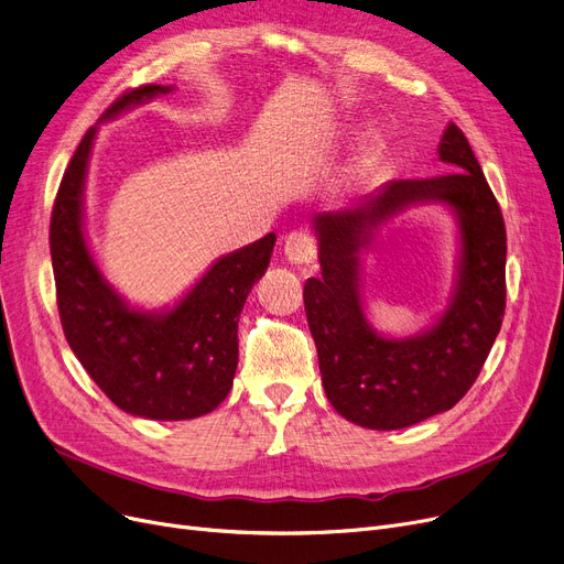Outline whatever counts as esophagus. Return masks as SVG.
<instances>
[{
    "mask_svg": "<svg viewBox=\"0 0 564 564\" xmlns=\"http://www.w3.org/2000/svg\"><path fill=\"white\" fill-rule=\"evenodd\" d=\"M285 258L292 264H315L317 262V242L306 230H292L283 240Z\"/></svg>",
    "mask_w": 564,
    "mask_h": 564,
    "instance_id": "obj_1",
    "label": "esophagus"
}]
</instances>
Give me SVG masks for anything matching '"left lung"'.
Wrapping results in <instances>:
<instances>
[{
  "mask_svg": "<svg viewBox=\"0 0 564 564\" xmlns=\"http://www.w3.org/2000/svg\"><path fill=\"white\" fill-rule=\"evenodd\" d=\"M451 171L389 181L359 205L315 221L322 276L304 285L324 393L343 419L400 430L453 409L478 379L506 315L508 235L500 205L464 132L451 123L438 145ZM427 199L460 217L463 272L452 308L423 337L389 341L365 322L358 251L369 228Z\"/></svg>",
  "mask_w": 564,
  "mask_h": 564,
  "instance_id": "left-lung-1",
  "label": "left lung"
}]
</instances>
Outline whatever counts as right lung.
<instances>
[{"label":"right lung","mask_w":564,"mask_h":564,"mask_svg":"<svg viewBox=\"0 0 564 564\" xmlns=\"http://www.w3.org/2000/svg\"><path fill=\"white\" fill-rule=\"evenodd\" d=\"M171 91L143 84L118 96L105 118ZM96 128H88L58 185L50 219L56 306L66 340L100 391L132 416L187 421L217 409L237 368V319L276 242L262 240L217 260L173 311H132L107 285L82 230V192Z\"/></svg>","instance_id":"obj_1"}]
</instances>
